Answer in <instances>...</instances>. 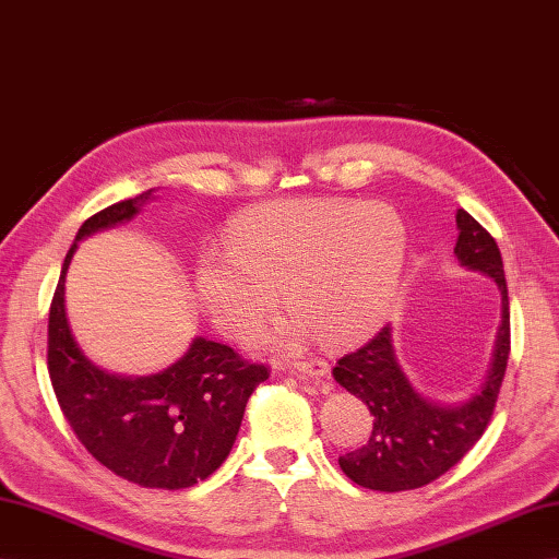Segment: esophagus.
Returning a JSON list of instances; mask_svg holds the SVG:
<instances>
[{"label": "esophagus", "instance_id": "esophagus-1", "mask_svg": "<svg viewBox=\"0 0 559 559\" xmlns=\"http://www.w3.org/2000/svg\"><path fill=\"white\" fill-rule=\"evenodd\" d=\"M289 369L298 376H304V379H326L329 371H331L329 361L320 359V357H308V359L294 361Z\"/></svg>", "mask_w": 559, "mask_h": 559}]
</instances>
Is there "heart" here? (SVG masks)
<instances>
[{
    "label": "heart",
    "instance_id": "1",
    "mask_svg": "<svg viewBox=\"0 0 559 559\" xmlns=\"http://www.w3.org/2000/svg\"><path fill=\"white\" fill-rule=\"evenodd\" d=\"M409 235L383 202L306 200L251 209L223 249L194 263V294L225 336L245 341L286 306L304 320L280 329L277 345L298 348L314 334L353 343L379 326L400 294Z\"/></svg>",
    "mask_w": 559,
    "mask_h": 559
}]
</instances>
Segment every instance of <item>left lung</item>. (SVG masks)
Instances as JSON below:
<instances>
[{"instance_id": "obj_1", "label": "left lung", "mask_w": 559, "mask_h": 559, "mask_svg": "<svg viewBox=\"0 0 559 559\" xmlns=\"http://www.w3.org/2000/svg\"><path fill=\"white\" fill-rule=\"evenodd\" d=\"M456 228L459 263L487 275L501 294V324L489 371L473 395L456 404L420 395L400 365L390 324L365 348L338 359L334 379L365 402L373 418L369 442L338 456L341 471L359 487L390 493L430 485L473 449L493 414L510 353L503 259L493 237L463 209L456 211Z\"/></svg>"}]
</instances>
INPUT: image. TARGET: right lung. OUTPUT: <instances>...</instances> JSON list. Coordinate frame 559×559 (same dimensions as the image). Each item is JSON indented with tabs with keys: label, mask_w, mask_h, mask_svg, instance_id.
Listing matches in <instances>:
<instances>
[{
	"label": "right lung",
	"mask_w": 559,
	"mask_h": 559,
	"mask_svg": "<svg viewBox=\"0 0 559 559\" xmlns=\"http://www.w3.org/2000/svg\"><path fill=\"white\" fill-rule=\"evenodd\" d=\"M155 188L82 223L66 255L49 312V376L70 428L98 463L147 489H186L228 459L263 365L192 338L188 353L150 376H119L88 359L66 310V275L78 242L139 216Z\"/></svg>",
	"instance_id": "add662e5"
}]
</instances>
